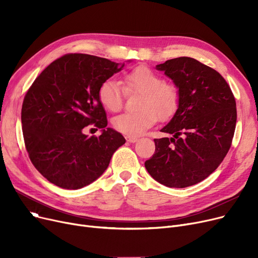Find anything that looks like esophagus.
Instances as JSON below:
<instances>
[{
	"instance_id": "obj_1",
	"label": "esophagus",
	"mask_w": 258,
	"mask_h": 258,
	"mask_svg": "<svg viewBox=\"0 0 258 258\" xmlns=\"http://www.w3.org/2000/svg\"><path fill=\"white\" fill-rule=\"evenodd\" d=\"M125 139H126V141H128L130 143H135V142H137V141H138V137H131V136H126V137H125Z\"/></svg>"
}]
</instances>
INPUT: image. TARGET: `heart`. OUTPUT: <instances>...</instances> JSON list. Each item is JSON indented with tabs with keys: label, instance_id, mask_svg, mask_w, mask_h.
<instances>
[{
	"label": "heart",
	"instance_id": "b5f03b06",
	"mask_svg": "<svg viewBox=\"0 0 258 258\" xmlns=\"http://www.w3.org/2000/svg\"><path fill=\"white\" fill-rule=\"evenodd\" d=\"M126 92L140 93L137 107L139 111L121 114L113 119L114 127L136 137L152 127L159 119L165 120L173 115L179 103V91L175 86L166 84L164 78L148 69L138 67L122 78ZM124 89L117 80L107 79L100 85L98 97L110 112H118L123 104Z\"/></svg>",
	"mask_w": 258,
	"mask_h": 258
}]
</instances>
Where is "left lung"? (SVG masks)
<instances>
[{
  "label": "left lung",
  "instance_id": "obj_1",
  "mask_svg": "<svg viewBox=\"0 0 258 258\" xmlns=\"http://www.w3.org/2000/svg\"><path fill=\"white\" fill-rule=\"evenodd\" d=\"M179 91L178 108L155 139L154 156L145 168L159 183L185 188L210 175L226 157L236 124V103L224 77L191 57L156 66Z\"/></svg>",
  "mask_w": 258,
  "mask_h": 258
}]
</instances>
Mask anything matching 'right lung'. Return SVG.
<instances>
[{
    "mask_svg": "<svg viewBox=\"0 0 258 258\" xmlns=\"http://www.w3.org/2000/svg\"><path fill=\"white\" fill-rule=\"evenodd\" d=\"M123 67L89 54H67L51 62L27 92L22 106L25 145L34 167L52 184L79 189L93 183L125 143L106 126L98 97L100 85ZM90 124L102 128L99 138L84 135Z\"/></svg>",
    "mask_w": 258,
    "mask_h": 258,
    "instance_id": "obj_1",
    "label": "right lung"
}]
</instances>
